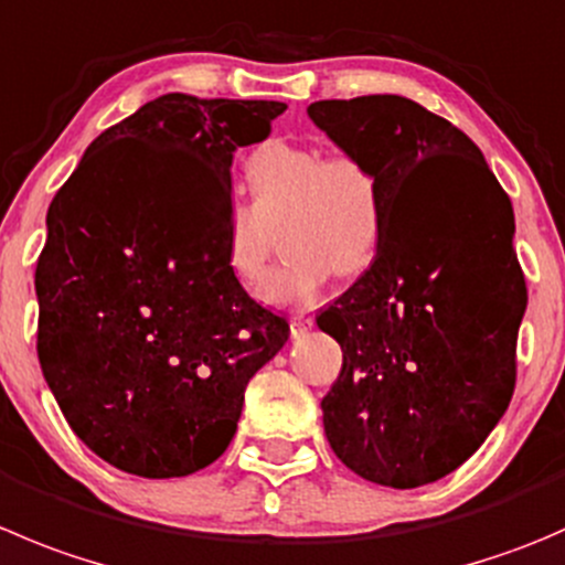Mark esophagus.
Here are the masks:
<instances>
[{
    "label": "esophagus",
    "instance_id": "34e87169",
    "mask_svg": "<svg viewBox=\"0 0 565 565\" xmlns=\"http://www.w3.org/2000/svg\"><path fill=\"white\" fill-rule=\"evenodd\" d=\"M311 326H315V317H309V315H292V317H289V331H292L295 339L303 337V333L309 331Z\"/></svg>",
    "mask_w": 565,
    "mask_h": 565
}]
</instances>
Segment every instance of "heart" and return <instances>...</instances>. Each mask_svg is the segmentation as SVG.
<instances>
[{
	"label": "heart",
	"mask_w": 565,
	"mask_h": 565,
	"mask_svg": "<svg viewBox=\"0 0 565 565\" xmlns=\"http://www.w3.org/2000/svg\"><path fill=\"white\" fill-rule=\"evenodd\" d=\"M245 184L250 204L232 206L223 228L228 273L254 287L278 228L289 254L262 284V300L309 306L337 273L355 276L372 265L383 239V190L361 157L267 140L245 160Z\"/></svg>",
	"instance_id": "1"
}]
</instances>
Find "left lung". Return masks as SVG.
<instances>
[{
  "instance_id": "left-lung-1",
  "label": "left lung",
  "mask_w": 565,
  "mask_h": 565,
  "mask_svg": "<svg viewBox=\"0 0 565 565\" xmlns=\"http://www.w3.org/2000/svg\"><path fill=\"white\" fill-rule=\"evenodd\" d=\"M309 118L383 190L375 262L317 317L342 348L320 403L328 445L377 486L434 483L483 445L516 386L527 287L511 199L478 146L411 98H331Z\"/></svg>"
}]
</instances>
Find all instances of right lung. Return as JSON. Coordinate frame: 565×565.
<instances>
[{
  "label": "right lung",
  "instance_id": "add662e5",
  "mask_svg": "<svg viewBox=\"0 0 565 565\" xmlns=\"http://www.w3.org/2000/svg\"><path fill=\"white\" fill-rule=\"evenodd\" d=\"M284 109L166 93L102 131L49 204L38 359L71 430L120 472L217 461L289 339L223 256L234 151Z\"/></svg>",
  "mask_w": 565,
  "mask_h": 565
}]
</instances>
